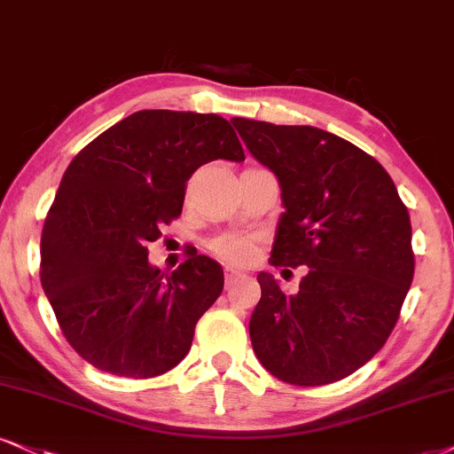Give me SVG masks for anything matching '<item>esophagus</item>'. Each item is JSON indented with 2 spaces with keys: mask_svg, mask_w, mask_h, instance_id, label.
Here are the masks:
<instances>
[{
  "mask_svg": "<svg viewBox=\"0 0 454 454\" xmlns=\"http://www.w3.org/2000/svg\"><path fill=\"white\" fill-rule=\"evenodd\" d=\"M242 278H244L242 273H238V271H233V270H227L225 271V288L229 290V288L233 286V284H238Z\"/></svg>",
  "mask_w": 454,
  "mask_h": 454,
  "instance_id": "esophagus-1",
  "label": "esophagus"
}]
</instances>
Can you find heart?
Segmentation results:
<instances>
[{
	"label": "heart",
	"instance_id": "heart-1",
	"mask_svg": "<svg viewBox=\"0 0 454 454\" xmlns=\"http://www.w3.org/2000/svg\"><path fill=\"white\" fill-rule=\"evenodd\" d=\"M206 246L216 259L233 267H244L254 259V239L246 233H218V236H212Z\"/></svg>",
	"mask_w": 454,
	"mask_h": 454
}]
</instances>
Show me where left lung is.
Segmentation results:
<instances>
[{
	"instance_id": "left-lung-1",
	"label": "left lung",
	"mask_w": 454,
	"mask_h": 454,
	"mask_svg": "<svg viewBox=\"0 0 454 454\" xmlns=\"http://www.w3.org/2000/svg\"><path fill=\"white\" fill-rule=\"evenodd\" d=\"M233 126L282 187L286 212L270 262L309 267L296 294L259 273L254 354L284 383L340 381L381 349L400 317L415 276L408 208L387 170L337 134L244 117Z\"/></svg>"
}]
</instances>
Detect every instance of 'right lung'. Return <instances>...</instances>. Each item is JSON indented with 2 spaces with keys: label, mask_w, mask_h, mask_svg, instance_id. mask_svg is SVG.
Here are the masks:
<instances>
[{
  "label": "right lung",
  "mask_w": 454,
  "mask_h": 454,
  "mask_svg": "<svg viewBox=\"0 0 454 454\" xmlns=\"http://www.w3.org/2000/svg\"><path fill=\"white\" fill-rule=\"evenodd\" d=\"M244 149L215 114L145 109L73 158L42 231V286L73 349L98 371L151 379L192 349L195 324L223 290V267L192 248L172 273L147 244L181 216L187 181Z\"/></svg>",
  "instance_id": "obj_1"
}]
</instances>
